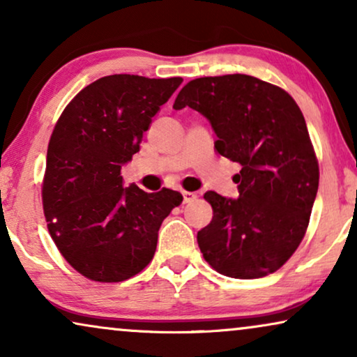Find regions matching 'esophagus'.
<instances>
[{
  "label": "esophagus",
  "mask_w": 357,
  "mask_h": 357,
  "mask_svg": "<svg viewBox=\"0 0 357 357\" xmlns=\"http://www.w3.org/2000/svg\"><path fill=\"white\" fill-rule=\"evenodd\" d=\"M183 195V203H192L197 199V193H192V192H182Z\"/></svg>",
  "instance_id": "esophagus-1"
}]
</instances>
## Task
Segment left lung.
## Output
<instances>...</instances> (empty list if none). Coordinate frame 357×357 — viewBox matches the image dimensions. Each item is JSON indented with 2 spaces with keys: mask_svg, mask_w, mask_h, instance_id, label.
Segmentation results:
<instances>
[{
  "mask_svg": "<svg viewBox=\"0 0 357 357\" xmlns=\"http://www.w3.org/2000/svg\"><path fill=\"white\" fill-rule=\"evenodd\" d=\"M206 116L214 148L238 162V198L206 192L213 219L198 232L204 260L218 273L253 280L275 273L305 236L319 190V162L304 115L281 87L247 75L198 77L174 109Z\"/></svg>",
  "mask_w": 357,
  "mask_h": 357,
  "instance_id": "1",
  "label": "left lung"
}]
</instances>
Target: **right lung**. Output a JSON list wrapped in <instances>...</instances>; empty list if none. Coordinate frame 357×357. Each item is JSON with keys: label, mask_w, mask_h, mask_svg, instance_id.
<instances>
[{"label": "right lung", "mask_w": 357, "mask_h": 357, "mask_svg": "<svg viewBox=\"0 0 357 357\" xmlns=\"http://www.w3.org/2000/svg\"><path fill=\"white\" fill-rule=\"evenodd\" d=\"M182 77L112 75L86 86L63 110L42 185L48 232L82 276L120 282L153 260L160 224L183 197L125 187L121 167L139 151L160 105Z\"/></svg>", "instance_id": "obj_1"}]
</instances>
